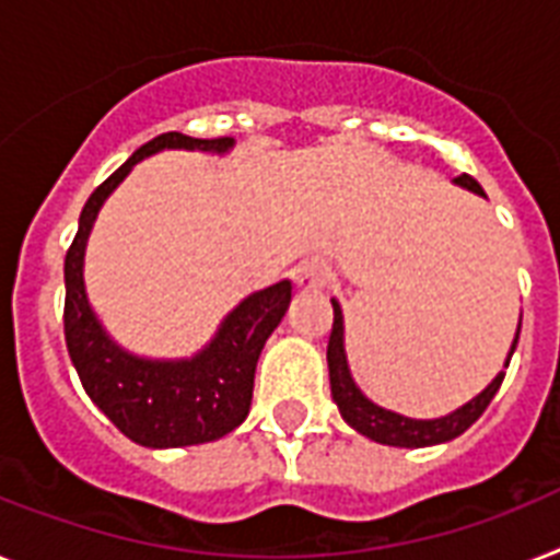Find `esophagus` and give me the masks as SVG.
<instances>
[{
    "mask_svg": "<svg viewBox=\"0 0 560 560\" xmlns=\"http://www.w3.org/2000/svg\"><path fill=\"white\" fill-rule=\"evenodd\" d=\"M293 279L299 290H322L330 281V267L325 261H319V258H307V261L295 267Z\"/></svg>",
    "mask_w": 560,
    "mask_h": 560,
    "instance_id": "obj_1",
    "label": "esophagus"
}]
</instances>
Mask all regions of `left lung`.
<instances>
[{
	"mask_svg": "<svg viewBox=\"0 0 560 560\" xmlns=\"http://www.w3.org/2000/svg\"><path fill=\"white\" fill-rule=\"evenodd\" d=\"M454 184L466 186L469 192L486 195L483 186L477 184L471 175L454 177ZM334 304V330H330V342H327V371H330V394H334V402L339 406L342 420L357 429L359 434H365L374 443L383 445H399V448H422V445H438L448 443V440L460 438L463 431L469 429L471 422L480 420V413L489 408L492 397L501 388L506 371L494 376L492 383L486 385L475 399H469L466 406H460L457 411L438 417V420H411V417H402V413H394L388 408H380L376 402L362 394L357 388L351 376V368H348V357H345V325H342V307L336 304V299H330ZM517 336H521V325H517L515 342L509 348V359L517 348Z\"/></svg>",
	"mask_w": 560,
	"mask_h": 560,
	"instance_id": "left-lung-1",
	"label": "left lung"
}]
</instances>
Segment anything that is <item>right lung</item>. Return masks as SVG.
<instances>
[{"mask_svg": "<svg viewBox=\"0 0 560 560\" xmlns=\"http://www.w3.org/2000/svg\"><path fill=\"white\" fill-rule=\"evenodd\" d=\"M233 138H189L166 131L149 140L122 163L115 175L91 192L80 215V230L66 253V345L80 383L91 402L115 422L129 440L147 448H177V445L212 443L247 420L253 402V383L261 348L288 313L293 288L279 281L272 288L247 295L235 307L215 339L192 359H143L122 351L103 330L83 284V256L94 218L115 186L129 175L131 166L163 149H201L226 152Z\"/></svg>", "mask_w": 560, "mask_h": 560, "instance_id": "1", "label": "right lung"}]
</instances>
